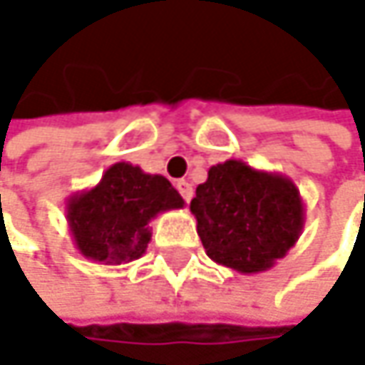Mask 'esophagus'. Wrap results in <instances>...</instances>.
<instances>
[{"instance_id":"esophagus-1","label":"esophagus","mask_w":365,"mask_h":365,"mask_svg":"<svg viewBox=\"0 0 365 365\" xmlns=\"http://www.w3.org/2000/svg\"><path fill=\"white\" fill-rule=\"evenodd\" d=\"M178 185V190H180V194L183 196V200L185 202H190L192 200V196H194V190H192V183H187L185 180H180V182L175 183Z\"/></svg>"}]
</instances>
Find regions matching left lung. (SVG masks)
I'll list each match as a JSON object with an SVG mask.
<instances>
[{
	"label": "left lung",
	"mask_w": 365,
	"mask_h": 365,
	"mask_svg": "<svg viewBox=\"0 0 365 365\" xmlns=\"http://www.w3.org/2000/svg\"><path fill=\"white\" fill-rule=\"evenodd\" d=\"M190 211L207 255L243 274L272 268L304 228V202L296 183L235 158L209 169Z\"/></svg>",
	"instance_id": "8db88e82"
}]
</instances>
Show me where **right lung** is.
<instances>
[{"mask_svg":"<svg viewBox=\"0 0 365 365\" xmlns=\"http://www.w3.org/2000/svg\"><path fill=\"white\" fill-rule=\"evenodd\" d=\"M183 198L163 175L115 163L91 190L67 198L65 217L73 245L86 259L118 266L145 254L150 222L165 211L183 209Z\"/></svg>","mask_w":365,"mask_h":365,"instance_id":"add662e5","label":"right lung"}]
</instances>
